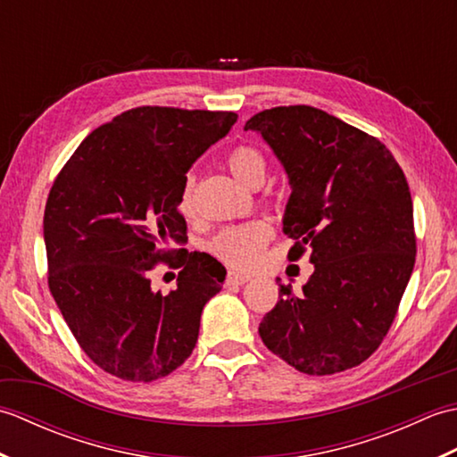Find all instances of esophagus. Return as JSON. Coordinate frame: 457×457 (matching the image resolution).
<instances>
[{
	"label": "esophagus",
	"mask_w": 457,
	"mask_h": 457,
	"mask_svg": "<svg viewBox=\"0 0 457 457\" xmlns=\"http://www.w3.org/2000/svg\"><path fill=\"white\" fill-rule=\"evenodd\" d=\"M249 280V275H244V273H228V278H226V285L231 287V285H245Z\"/></svg>",
	"instance_id": "34e87169"
}]
</instances>
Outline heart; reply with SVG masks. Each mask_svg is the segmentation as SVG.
<instances>
[{"instance_id": "heart-1", "label": "heart", "mask_w": 457, "mask_h": 457, "mask_svg": "<svg viewBox=\"0 0 457 457\" xmlns=\"http://www.w3.org/2000/svg\"><path fill=\"white\" fill-rule=\"evenodd\" d=\"M228 167L231 174L249 188H257L263 184L267 177V161L259 149L251 145H239L228 154ZM180 212L184 216H190L194 212V177L188 174L184 180L180 194ZM273 236V229L267 221H249L239 223V226H229L221 229L220 234L212 239L210 249L213 255H218L228 265L237 269L253 267L267 241Z\"/></svg>"}]
</instances>
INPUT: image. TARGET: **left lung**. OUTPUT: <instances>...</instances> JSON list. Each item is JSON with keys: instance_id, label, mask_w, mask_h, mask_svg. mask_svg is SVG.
<instances>
[{"instance_id": "left-lung-1", "label": "left lung", "mask_w": 457, "mask_h": 457, "mask_svg": "<svg viewBox=\"0 0 457 457\" xmlns=\"http://www.w3.org/2000/svg\"><path fill=\"white\" fill-rule=\"evenodd\" d=\"M245 131H257L287 172L283 231L296 239L288 257L310 247L314 265L303 293L278 285L259 336L303 373L352 369L383 342L412 275L409 182L381 141L312 105L265 110Z\"/></svg>"}]
</instances>
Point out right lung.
<instances>
[{
  "label": "right lung",
  "instance_id": "right-lung-1",
  "mask_svg": "<svg viewBox=\"0 0 457 457\" xmlns=\"http://www.w3.org/2000/svg\"><path fill=\"white\" fill-rule=\"evenodd\" d=\"M237 121L234 112L143 105L94 129L48 194V288L84 353L125 381L149 383L190 357L200 316L226 267L180 253L177 288L154 293L149 270L187 234V172Z\"/></svg>",
  "mask_w": 457,
  "mask_h": 457
}]
</instances>
